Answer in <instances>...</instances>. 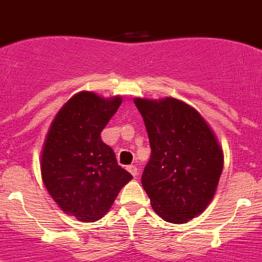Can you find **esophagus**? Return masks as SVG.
I'll use <instances>...</instances> for the list:
<instances>
[{"label":"esophagus","instance_id":"esophagus-1","mask_svg":"<svg viewBox=\"0 0 262 262\" xmlns=\"http://www.w3.org/2000/svg\"><path fill=\"white\" fill-rule=\"evenodd\" d=\"M127 170H128V172L134 176V177H135V176H138V168H136L135 165L127 166Z\"/></svg>","mask_w":262,"mask_h":262}]
</instances>
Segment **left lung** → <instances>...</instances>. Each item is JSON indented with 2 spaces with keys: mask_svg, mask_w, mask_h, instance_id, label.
Wrapping results in <instances>:
<instances>
[{
  "mask_svg": "<svg viewBox=\"0 0 262 262\" xmlns=\"http://www.w3.org/2000/svg\"><path fill=\"white\" fill-rule=\"evenodd\" d=\"M151 159L142 185L164 221L186 223L209 206L223 170V154L201 114L174 98H135Z\"/></svg>",
  "mask_w": 262,
  "mask_h": 262,
  "instance_id": "8db88e82",
  "label": "left lung"
}]
</instances>
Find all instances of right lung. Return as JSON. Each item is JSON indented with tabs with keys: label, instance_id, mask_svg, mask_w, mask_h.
<instances>
[{
	"label": "right lung",
	"instance_id": "add662e5",
	"mask_svg": "<svg viewBox=\"0 0 262 262\" xmlns=\"http://www.w3.org/2000/svg\"><path fill=\"white\" fill-rule=\"evenodd\" d=\"M122 103L90 92L72 97L53 119L41 152V178L48 193L78 221L96 222L110 210L133 176L118 165L101 133Z\"/></svg>",
	"mask_w": 262,
	"mask_h": 262
}]
</instances>
